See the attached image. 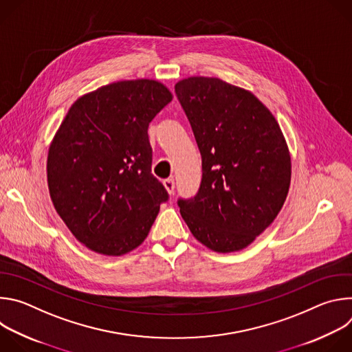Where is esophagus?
Here are the masks:
<instances>
[{
    "label": "esophagus",
    "mask_w": 352,
    "mask_h": 352,
    "mask_svg": "<svg viewBox=\"0 0 352 352\" xmlns=\"http://www.w3.org/2000/svg\"><path fill=\"white\" fill-rule=\"evenodd\" d=\"M163 184H164L167 192H168L170 195H173V193H174V189H175V182H174V179H173V178H167V179H164Z\"/></svg>",
    "instance_id": "1"
}]
</instances>
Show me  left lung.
<instances>
[{
	"label": "left lung",
	"mask_w": 352,
	"mask_h": 352,
	"mask_svg": "<svg viewBox=\"0 0 352 352\" xmlns=\"http://www.w3.org/2000/svg\"><path fill=\"white\" fill-rule=\"evenodd\" d=\"M175 93L192 126L202 182L179 199L192 235L219 254L252 243L288 195L291 156L278 122L261 100L219 78L190 76Z\"/></svg>",
	"instance_id": "8db88e82"
}]
</instances>
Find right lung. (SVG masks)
<instances>
[{
    "label": "right lung",
    "mask_w": 352,
    "mask_h": 352,
    "mask_svg": "<svg viewBox=\"0 0 352 352\" xmlns=\"http://www.w3.org/2000/svg\"><path fill=\"white\" fill-rule=\"evenodd\" d=\"M171 100L153 79L102 86L76 100L50 144L53 205L93 252L121 256L138 248L168 199L152 174L147 128Z\"/></svg>",
    "instance_id": "obj_1"
}]
</instances>
